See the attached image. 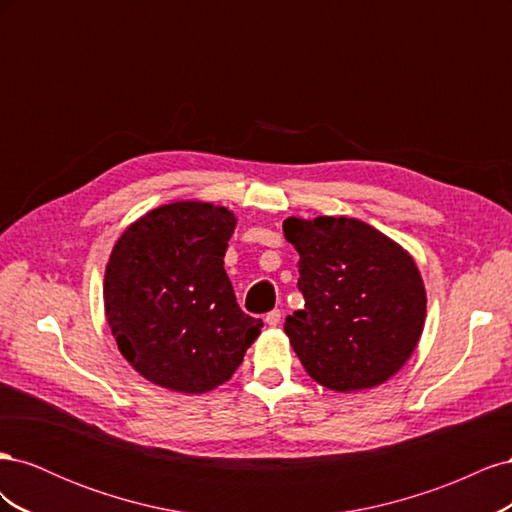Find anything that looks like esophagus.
Returning <instances> with one entry per match:
<instances>
[{"mask_svg": "<svg viewBox=\"0 0 512 512\" xmlns=\"http://www.w3.org/2000/svg\"><path fill=\"white\" fill-rule=\"evenodd\" d=\"M265 322L269 324V327H277V324L282 322V312H280V309H273V312H269L265 316Z\"/></svg>", "mask_w": 512, "mask_h": 512, "instance_id": "34e87169", "label": "esophagus"}]
</instances>
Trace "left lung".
I'll use <instances>...</instances> for the list:
<instances>
[{
  "label": "left lung",
  "mask_w": 512,
  "mask_h": 512,
  "mask_svg": "<svg viewBox=\"0 0 512 512\" xmlns=\"http://www.w3.org/2000/svg\"><path fill=\"white\" fill-rule=\"evenodd\" d=\"M284 237L299 252L305 299L284 331L307 374L337 393L393 378L425 327L427 294L414 258L378 228L344 215L288 218Z\"/></svg>",
  "instance_id": "obj_1"
}]
</instances>
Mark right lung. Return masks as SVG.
<instances>
[{"label":"right lung","instance_id":"add662e5","mask_svg":"<svg viewBox=\"0 0 512 512\" xmlns=\"http://www.w3.org/2000/svg\"><path fill=\"white\" fill-rule=\"evenodd\" d=\"M235 226L226 207L179 200L132 222L108 258V327L123 359L162 389H218L260 335L224 271Z\"/></svg>","mask_w":512,"mask_h":512}]
</instances>
